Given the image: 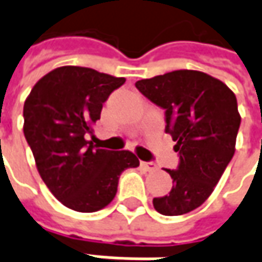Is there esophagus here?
Masks as SVG:
<instances>
[{
	"label": "esophagus",
	"mask_w": 262,
	"mask_h": 262,
	"mask_svg": "<svg viewBox=\"0 0 262 262\" xmlns=\"http://www.w3.org/2000/svg\"><path fill=\"white\" fill-rule=\"evenodd\" d=\"M140 167L143 168V169H146V171H149V172H154V171H157V169H158L154 162H143V161L140 162Z\"/></svg>",
	"instance_id": "obj_1"
}]
</instances>
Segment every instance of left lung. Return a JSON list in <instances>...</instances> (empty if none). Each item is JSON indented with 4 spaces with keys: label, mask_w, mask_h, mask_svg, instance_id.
<instances>
[{
    "label": "left lung",
    "mask_w": 262,
    "mask_h": 262,
    "mask_svg": "<svg viewBox=\"0 0 262 262\" xmlns=\"http://www.w3.org/2000/svg\"><path fill=\"white\" fill-rule=\"evenodd\" d=\"M135 85L165 110V132L180 155L177 169H165L172 188L155 197L154 207L165 216L191 212L209 199L235 154L241 124L236 97L219 79L190 69L140 79Z\"/></svg>",
    "instance_id": "left-lung-1"
}]
</instances>
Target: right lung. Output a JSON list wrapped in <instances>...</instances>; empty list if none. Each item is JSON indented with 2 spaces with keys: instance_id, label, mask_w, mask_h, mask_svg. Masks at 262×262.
<instances>
[{
  "instance_id": "right-lung-1",
  "label": "right lung",
  "mask_w": 262,
  "mask_h": 262,
  "mask_svg": "<svg viewBox=\"0 0 262 262\" xmlns=\"http://www.w3.org/2000/svg\"><path fill=\"white\" fill-rule=\"evenodd\" d=\"M124 78L84 67H60L36 82L24 103V136L41 180L63 206L82 213L105 207L119 177L139 167L129 150L95 148L86 140L108 95Z\"/></svg>"
}]
</instances>
